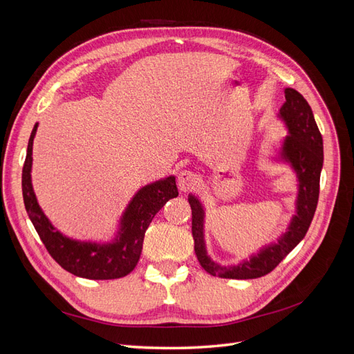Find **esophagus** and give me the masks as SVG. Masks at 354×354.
Wrapping results in <instances>:
<instances>
[{"label":"esophagus","instance_id":"esophagus-1","mask_svg":"<svg viewBox=\"0 0 354 354\" xmlns=\"http://www.w3.org/2000/svg\"><path fill=\"white\" fill-rule=\"evenodd\" d=\"M196 185V176L192 171H181L178 174V187L180 190L187 192L194 189Z\"/></svg>","mask_w":354,"mask_h":354}]
</instances>
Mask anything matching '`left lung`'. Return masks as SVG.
I'll list each match as a JSON object with an SVG mask.
<instances>
[{
    "label": "left lung",
    "mask_w": 354,
    "mask_h": 354,
    "mask_svg": "<svg viewBox=\"0 0 354 354\" xmlns=\"http://www.w3.org/2000/svg\"><path fill=\"white\" fill-rule=\"evenodd\" d=\"M285 103L281 118L288 127L281 156L291 164L298 177L297 216H294L288 232L276 243L266 246L250 261L238 266H220L207 255L203 241V208L198 198L189 195L192 208V234L195 241V252L202 269L212 276L224 279H255L270 273L285 257L299 243L310 227L319 199L320 171L324 165V140L312 108L307 100L294 88H285Z\"/></svg>",
    "instance_id": "8db88e82"
}]
</instances>
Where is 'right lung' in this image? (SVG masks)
<instances>
[{
    "mask_svg": "<svg viewBox=\"0 0 354 354\" xmlns=\"http://www.w3.org/2000/svg\"><path fill=\"white\" fill-rule=\"evenodd\" d=\"M37 128L38 124H35L29 137L22 171V192L28 216L48 254L63 269L85 279L108 281L127 276L134 270L140 259L145 233L155 214L165 205L167 201L178 196L176 177L169 176L137 192L122 214L120 230L113 242L93 243L69 239L55 229L46 217L32 189V145Z\"/></svg>",
    "mask_w": 354,
    "mask_h": 354,
    "instance_id": "right-lung-1",
    "label": "right lung"
}]
</instances>
